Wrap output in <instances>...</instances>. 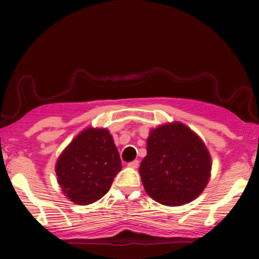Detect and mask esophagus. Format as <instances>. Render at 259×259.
Listing matches in <instances>:
<instances>
[{
	"instance_id": "1",
	"label": "esophagus",
	"mask_w": 259,
	"mask_h": 259,
	"mask_svg": "<svg viewBox=\"0 0 259 259\" xmlns=\"http://www.w3.org/2000/svg\"><path fill=\"white\" fill-rule=\"evenodd\" d=\"M127 166H128V167H131V168H138V166H139V161H138V160L131 161Z\"/></svg>"
}]
</instances>
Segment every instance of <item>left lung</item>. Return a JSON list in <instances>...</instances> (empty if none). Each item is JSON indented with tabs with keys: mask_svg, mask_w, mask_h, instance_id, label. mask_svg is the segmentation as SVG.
<instances>
[{
	"mask_svg": "<svg viewBox=\"0 0 259 259\" xmlns=\"http://www.w3.org/2000/svg\"><path fill=\"white\" fill-rule=\"evenodd\" d=\"M211 167L210 152L200 137L185 123L175 121L150 131L139 173L152 199L178 206L200 196Z\"/></svg>",
	"mask_w": 259,
	"mask_h": 259,
	"instance_id": "left-lung-1",
	"label": "left lung"
}]
</instances>
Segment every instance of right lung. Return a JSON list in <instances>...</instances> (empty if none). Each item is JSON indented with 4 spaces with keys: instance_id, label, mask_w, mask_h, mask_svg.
<instances>
[{
    "instance_id": "add662e5",
    "label": "right lung",
    "mask_w": 259,
    "mask_h": 259,
    "mask_svg": "<svg viewBox=\"0 0 259 259\" xmlns=\"http://www.w3.org/2000/svg\"><path fill=\"white\" fill-rule=\"evenodd\" d=\"M121 169L118 148L107 128L87 127L70 141L55 164L58 183L68 199L88 205L111 189Z\"/></svg>"
}]
</instances>
